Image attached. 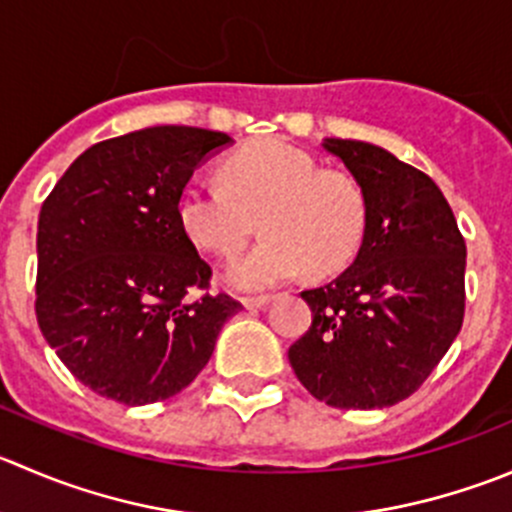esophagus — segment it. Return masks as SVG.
Wrapping results in <instances>:
<instances>
[{
  "mask_svg": "<svg viewBox=\"0 0 512 512\" xmlns=\"http://www.w3.org/2000/svg\"><path fill=\"white\" fill-rule=\"evenodd\" d=\"M272 297L270 295H255V297H242V305L247 307V310H260V307H265L267 302H270Z\"/></svg>",
  "mask_w": 512,
  "mask_h": 512,
  "instance_id": "34e87169",
  "label": "esophagus"
}]
</instances>
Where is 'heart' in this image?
I'll list each match as a JSON object with an SVG mask.
<instances>
[{
	"label": "heart",
	"mask_w": 512,
	"mask_h": 512,
	"mask_svg": "<svg viewBox=\"0 0 512 512\" xmlns=\"http://www.w3.org/2000/svg\"><path fill=\"white\" fill-rule=\"evenodd\" d=\"M257 217L265 240L227 270L235 290H267L305 267L330 275L350 265L365 240L367 200L350 175L322 170L315 157L282 140L232 152L222 182H192L177 200L185 235L222 260L240 255Z\"/></svg>",
	"instance_id": "heart-1"
}]
</instances>
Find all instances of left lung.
I'll use <instances>...</instances> for the list:
<instances>
[{"instance_id": "left-lung-1", "label": "left lung", "mask_w": 512, "mask_h": 512, "mask_svg": "<svg viewBox=\"0 0 512 512\" xmlns=\"http://www.w3.org/2000/svg\"><path fill=\"white\" fill-rule=\"evenodd\" d=\"M322 147L365 192L367 230L342 275L300 292L312 325L287 357L330 408H390L428 380L463 327L465 240L425 172L367 142Z\"/></svg>"}]
</instances>
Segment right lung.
<instances>
[{
	"label": "right lung",
	"instance_id": "right-lung-1",
	"mask_svg": "<svg viewBox=\"0 0 512 512\" xmlns=\"http://www.w3.org/2000/svg\"><path fill=\"white\" fill-rule=\"evenodd\" d=\"M225 132L162 124L97 142L39 212L37 322L67 370L97 395L147 405L185 390L242 310L177 220L195 167Z\"/></svg>",
	"mask_w": 512,
	"mask_h": 512
}]
</instances>
